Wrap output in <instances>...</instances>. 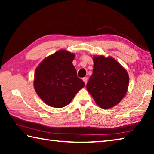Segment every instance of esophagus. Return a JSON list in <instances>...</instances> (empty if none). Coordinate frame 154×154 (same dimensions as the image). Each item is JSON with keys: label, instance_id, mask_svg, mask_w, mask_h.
<instances>
[{"label": "esophagus", "instance_id": "obj_1", "mask_svg": "<svg viewBox=\"0 0 154 154\" xmlns=\"http://www.w3.org/2000/svg\"><path fill=\"white\" fill-rule=\"evenodd\" d=\"M83 81L84 82V83L86 84L87 82H88V77H83Z\"/></svg>", "mask_w": 154, "mask_h": 154}]
</instances>
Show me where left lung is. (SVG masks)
<instances>
[{
	"mask_svg": "<svg viewBox=\"0 0 154 154\" xmlns=\"http://www.w3.org/2000/svg\"><path fill=\"white\" fill-rule=\"evenodd\" d=\"M93 60V73L87 83V90L100 107H113L126 95L129 84L128 74L112 57L94 56Z\"/></svg>",
	"mask_w": 154,
	"mask_h": 154,
	"instance_id": "8db88e82",
	"label": "left lung"
}]
</instances>
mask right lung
Wrapping results in <instances>:
<instances>
[{
	"label": "right lung",
	"instance_id": "add662e5",
	"mask_svg": "<svg viewBox=\"0 0 154 154\" xmlns=\"http://www.w3.org/2000/svg\"><path fill=\"white\" fill-rule=\"evenodd\" d=\"M75 56L74 54L62 49L47 57L36 69L34 88L49 106L64 107L85 86L72 65Z\"/></svg>",
	"mask_w": 154,
	"mask_h": 154
}]
</instances>
